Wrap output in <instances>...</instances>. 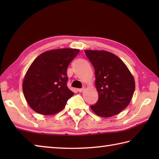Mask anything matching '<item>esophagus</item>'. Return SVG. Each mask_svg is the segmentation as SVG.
Returning <instances> with one entry per match:
<instances>
[{
  "label": "esophagus",
  "instance_id": "34e87169",
  "mask_svg": "<svg viewBox=\"0 0 159 159\" xmlns=\"http://www.w3.org/2000/svg\"><path fill=\"white\" fill-rule=\"evenodd\" d=\"M85 90V88H79V89H78V91H79V93H83V91Z\"/></svg>",
  "mask_w": 159,
  "mask_h": 159
}]
</instances>
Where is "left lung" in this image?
Here are the masks:
<instances>
[{
    "label": "left lung",
    "instance_id": "1",
    "mask_svg": "<svg viewBox=\"0 0 159 159\" xmlns=\"http://www.w3.org/2000/svg\"><path fill=\"white\" fill-rule=\"evenodd\" d=\"M85 53L95 69L99 95L91 109L101 117L119 114L133 98L135 88L133 75L114 54L104 50H85Z\"/></svg>",
    "mask_w": 159,
    "mask_h": 159
}]
</instances>
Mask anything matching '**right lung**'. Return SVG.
Listing matches in <instances>:
<instances>
[{"label": "right lung", "instance_id": "1", "mask_svg": "<svg viewBox=\"0 0 159 159\" xmlns=\"http://www.w3.org/2000/svg\"><path fill=\"white\" fill-rule=\"evenodd\" d=\"M79 52L78 49L63 48L46 51L36 58L22 83L24 95L32 109L52 115L65 107L74 94L66 85L67 67Z\"/></svg>", "mask_w": 159, "mask_h": 159}]
</instances>
